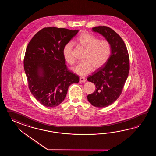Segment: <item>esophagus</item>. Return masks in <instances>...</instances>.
I'll return each instance as SVG.
<instances>
[{"label":"esophagus","instance_id":"34e87169","mask_svg":"<svg viewBox=\"0 0 156 156\" xmlns=\"http://www.w3.org/2000/svg\"><path fill=\"white\" fill-rule=\"evenodd\" d=\"M86 82V79L83 77H80V83H85Z\"/></svg>","mask_w":156,"mask_h":156}]
</instances>
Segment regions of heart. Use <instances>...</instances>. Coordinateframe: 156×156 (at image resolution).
Here are the masks:
<instances>
[{
	"label": "heart",
	"mask_w": 156,
	"mask_h": 156,
	"mask_svg": "<svg viewBox=\"0 0 156 156\" xmlns=\"http://www.w3.org/2000/svg\"><path fill=\"white\" fill-rule=\"evenodd\" d=\"M78 46L86 50L83 61L73 69L77 74L84 76L90 73L94 69H99L106 64L111 53V44L106 40H99L98 37L87 32L81 33L75 41ZM73 46L71 42L66 43L63 48L64 59L71 65L75 64L73 56Z\"/></svg>",
	"instance_id": "obj_1"
}]
</instances>
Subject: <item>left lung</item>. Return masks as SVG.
Returning <instances> with one entry per match:
<instances>
[{
    "label": "left lung",
    "instance_id": "8db88e82",
    "mask_svg": "<svg viewBox=\"0 0 156 156\" xmlns=\"http://www.w3.org/2000/svg\"><path fill=\"white\" fill-rule=\"evenodd\" d=\"M94 32L102 34L111 44V55L106 64L87 77L94 83L95 91L87 95L93 106L105 108L113 104L122 93L129 72V54L119 35L106 26L95 27Z\"/></svg>",
    "mask_w": 156,
    "mask_h": 156
}]
</instances>
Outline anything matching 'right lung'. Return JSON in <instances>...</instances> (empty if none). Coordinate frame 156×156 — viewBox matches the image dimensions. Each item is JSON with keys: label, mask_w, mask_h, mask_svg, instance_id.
I'll list each match as a JSON object with an SVG mask.
<instances>
[{"label": "right lung", "mask_w": 156, "mask_h": 156, "mask_svg": "<svg viewBox=\"0 0 156 156\" xmlns=\"http://www.w3.org/2000/svg\"><path fill=\"white\" fill-rule=\"evenodd\" d=\"M79 30L45 27L33 37L27 47L24 69L30 93L40 104L54 108L63 101L71 84L79 77L68 70L64 46Z\"/></svg>", "instance_id": "1"}]
</instances>
